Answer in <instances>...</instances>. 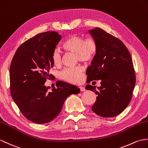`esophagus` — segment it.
Here are the masks:
<instances>
[{
	"instance_id": "obj_1",
	"label": "esophagus",
	"mask_w": 148,
	"mask_h": 148,
	"mask_svg": "<svg viewBox=\"0 0 148 148\" xmlns=\"http://www.w3.org/2000/svg\"><path fill=\"white\" fill-rule=\"evenodd\" d=\"M79 88H80V90H81V91H86V89H85V88H84V87L80 86V87H79Z\"/></svg>"
}]
</instances>
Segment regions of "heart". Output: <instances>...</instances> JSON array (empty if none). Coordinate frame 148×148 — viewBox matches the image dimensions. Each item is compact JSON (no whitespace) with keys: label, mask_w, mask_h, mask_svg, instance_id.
Here are the masks:
<instances>
[{"label":"heart","mask_w":148,"mask_h":148,"mask_svg":"<svg viewBox=\"0 0 148 148\" xmlns=\"http://www.w3.org/2000/svg\"><path fill=\"white\" fill-rule=\"evenodd\" d=\"M62 47L66 50L76 54L78 59L82 62L92 60L97 51V43L93 39L91 38L85 39L83 36L76 35L69 37ZM51 59L55 66H59L62 60L59 51L55 50L51 56ZM82 68L81 67L66 69L60 73V77L71 83H79L82 80Z\"/></svg>","instance_id":"b5f03b06"}]
</instances>
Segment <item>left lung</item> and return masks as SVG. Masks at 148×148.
I'll return each instance as SVG.
<instances>
[{
  "label": "left lung",
  "mask_w": 148,
  "mask_h": 148,
  "mask_svg": "<svg viewBox=\"0 0 148 148\" xmlns=\"http://www.w3.org/2000/svg\"><path fill=\"white\" fill-rule=\"evenodd\" d=\"M97 46L87 80H101V86L88 84L86 90L97 95L91 110L102 117H113L126 108L132 98L136 75L131 56L121 40L99 27L88 31Z\"/></svg>",
  "instance_id": "1"
}]
</instances>
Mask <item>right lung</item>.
<instances>
[{
	"instance_id": "1",
	"label": "right lung",
	"mask_w": 148,
	"mask_h": 148,
	"mask_svg": "<svg viewBox=\"0 0 148 148\" xmlns=\"http://www.w3.org/2000/svg\"><path fill=\"white\" fill-rule=\"evenodd\" d=\"M61 38L56 32L36 35L18 48L11 62L12 98L23 115L32 122H50L59 114L69 96L80 92L76 86L64 81L50 92L45 85L54 65L51 56Z\"/></svg>"
}]
</instances>
